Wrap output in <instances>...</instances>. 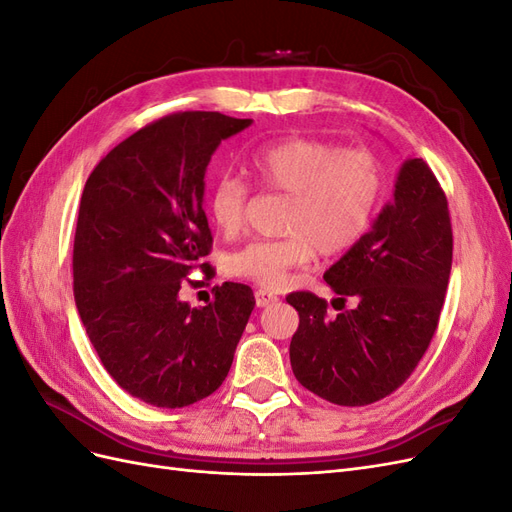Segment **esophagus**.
Masks as SVG:
<instances>
[{"label": "esophagus", "instance_id": "obj_1", "mask_svg": "<svg viewBox=\"0 0 512 512\" xmlns=\"http://www.w3.org/2000/svg\"><path fill=\"white\" fill-rule=\"evenodd\" d=\"M254 297H256V305L258 307H267V305H273L275 301H277V297H275V294L273 292H269V290H256V294H254Z\"/></svg>", "mask_w": 512, "mask_h": 512}]
</instances>
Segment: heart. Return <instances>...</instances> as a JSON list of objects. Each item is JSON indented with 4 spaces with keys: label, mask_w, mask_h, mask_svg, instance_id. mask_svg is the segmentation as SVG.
Instances as JSON below:
<instances>
[{
    "label": "heart",
    "mask_w": 512,
    "mask_h": 512,
    "mask_svg": "<svg viewBox=\"0 0 512 512\" xmlns=\"http://www.w3.org/2000/svg\"><path fill=\"white\" fill-rule=\"evenodd\" d=\"M262 188L288 194L282 239L254 241L230 258V269L267 288L286 284L292 269L320 254H339L363 239L382 200L378 160L363 149H339L318 138L292 136L262 145L245 160ZM247 188L224 175L209 192V213L222 232L245 218Z\"/></svg>",
    "instance_id": "1"
}]
</instances>
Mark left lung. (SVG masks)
<instances>
[{"label":"left lung","mask_w":512,"mask_h":512,"mask_svg":"<svg viewBox=\"0 0 512 512\" xmlns=\"http://www.w3.org/2000/svg\"><path fill=\"white\" fill-rule=\"evenodd\" d=\"M453 265L448 203L421 158L401 164L393 200L324 273L352 309L327 316V301L292 292L299 312L290 365L307 391L337 406H367L408 380L436 333ZM344 301V299H342Z\"/></svg>","instance_id":"left-lung-1"}]
</instances>
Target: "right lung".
<instances>
[{
	"instance_id": "add662e5",
	"label": "right lung",
	"mask_w": 512,
	"mask_h": 512,
	"mask_svg": "<svg viewBox=\"0 0 512 512\" xmlns=\"http://www.w3.org/2000/svg\"><path fill=\"white\" fill-rule=\"evenodd\" d=\"M252 119L185 111L119 143L89 175L74 235V301L108 374L145 404L185 408L218 391L256 305L224 282L213 301L179 299L211 250L205 173Z\"/></svg>"
}]
</instances>
